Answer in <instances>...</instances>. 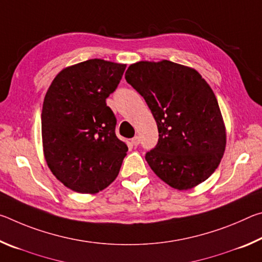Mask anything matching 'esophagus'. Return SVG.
<instances>
[{"instance_id":"1","label":"esophagus","mask_w":262,"mask_h":262,"mask_svg":"<svg viewBox=\"0 0 262 262\" xmlns=\"http://www.w3.org/2000/svg\"><path fill=\"white\" fill-rule=\"evenodd\" d=\"M132 144L135 145V147H136V145H139L140 144V137L139 136L133 137V139H132Z\"/></svg>"}]
</instances>
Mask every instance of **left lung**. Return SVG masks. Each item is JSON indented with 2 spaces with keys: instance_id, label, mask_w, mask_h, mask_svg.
<instances>
[{
  "instance_id": "obj_1",
  "label": "left lung",
  "mask_w": 262,
  "mask_h": 262,
  "mask_svg": "<svg viewBox=\"0 0 262 262\" xmlns=\"http://www.w3.org/2000/svg\"><path fill=\"white\" fill-rule=\"evenodd\" d=\"M126 81L143 97L158 127L145 161L163 181L188 189L209 178L225 149V128L211 88L196 70L174 62L141 61Z\"/></svg>"
}]
</instances>
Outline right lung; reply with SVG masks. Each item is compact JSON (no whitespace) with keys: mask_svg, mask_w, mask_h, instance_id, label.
Listing matches in <instances>:
<instances>
[{"mask_svg":"<svg viewBox=\"0 0 262 262\" xmlns=\"http://www.w3.org/2000/svg\"><path fill=\"white\" fill-rule=\"evenodd\" d=\"M126 66L92 59L66 68L52 82L41 113L48 167L68 188L97 193L113 183L128 147L115 135L106 104Z\"/></svg>","mask_w":262,"mask_h":262,"instance_id":"1","label":"right lung"}]
</instances>
